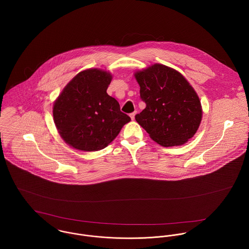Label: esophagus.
<instances>
[{
  "label": "esophagus",
  "instance_id": "34e87169",
  "mask_svg": "<svg viewBox=\"0 0 249 249\" xmlns=\"http://www.w3.org/2000/svg\"><path fill=\"white\" fill-rule=\"evenodd\" d=\"M136 113H137V112L135 111V112H133V113H131V114H130V118H131V120H132V121L135 119V115H136Z\"/></svg>",
  "mask_w": 249,
  "mask_h": 249
}]
</instances>
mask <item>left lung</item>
Returning a JSON list of instances; mask_svg holds the SVG:
<instances>
[{"label": "left lung", "instance_id": "left-lung-1", "mask_svg": "<svg viewBox=\"0 0 249 249\" xmlns=\"http://www.w3.org/2000/svg\"><path fill=\"white\" fill-rule=\"evenodd\" d=\"M146 107L136 122L162 146L181 145L194 137L202 119L199 98L179 71L155 63L134 72Z\"/></svg>", "mask_w": 249, "mask_h": 249}]
</instances>
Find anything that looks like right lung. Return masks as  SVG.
Segmentation results:
<instances>
[{"mask_svg":"<svg viewBox=\"0 0 249 249\" xmlns=\"http://www.w3.org/2000/svg\"><path fill=\"white\" fill-rule=\"evenodd\" d=\"M112 77L109 71L98 68L79 71L55 100L54 124L60 137L71 147L101 150L130 122L119 103L107 93Z\"/></svg>","mask_w":249,"mask_h":249,"instance_id":"obj_1","label":"right lung"}]
</instances>
